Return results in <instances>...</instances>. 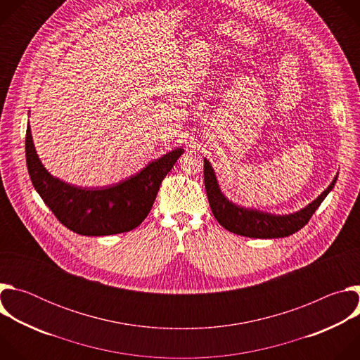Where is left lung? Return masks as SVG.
<instances>
[{
	"instance_id": "8db88e82",
	"label": "left lung",
	"mask_w": 360,
	"mask_h": 360,
	"mask_svg": "<svg viewBox=\"0 0 360 360\" xmlns=\"http://www.w3.org/2000/svg\"><path fill=\"white\" fill-rule=\"evenodd\" d=\"M203 179L212 214L225 229L248 238L272 239L289 236L309 222L322 200L335 186L338 176H335L328 189H325L312 203L290 215H272L256 210H246L228 200L221 192L215 172L207 158L203 160Z\"/></svg>"
}]
</instances>
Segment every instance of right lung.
Wrapping results in <instances>:
<instances>
[{"instance_id": "1", "label": "right lung", "mask_w": 360, "mask_h": 360, "mask_svg": "<svg viewBox=\"0 0 360 360\" xmlns=\"http://www.w3.org/2000/svg\"><path fill=\"white\" fill-rule=\"evenodd\" d=\"M184 153L176 148L139 174L107 188H81L51 175L39 162L30 125L25 135V158L34 188L56 218L75 233L105 236L135 229L149 214L162 179Z\"/></svg>"}]
</instances>
